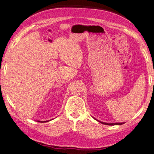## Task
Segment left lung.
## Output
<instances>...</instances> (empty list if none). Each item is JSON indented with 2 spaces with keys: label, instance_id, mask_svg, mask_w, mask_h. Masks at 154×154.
Instances as JSON below:
<instances>
[{
  "label": "left lung",
  "instance_id": "1",
  "mask_svg": "<svg viewBox=\"0 0 154 154\" xmlns=\"http://www.w3.org/2000/svg\"><path fill=\"white\" fill-rule=\"evenodd\" d=\"M94 118V117H93ZM94 119H96V121H97L98 122H100V123H102V124H104V125H123L125 122H115V123H107V122H101V121H98V120H97L96 119H95V118H94Z\"/></svg>",
  "mask_w": 154,
  "mask_h": 154
}]
</instances>
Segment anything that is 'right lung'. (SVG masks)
<instances>
[{"label": "right lung", "instance_id": "obj_1", "mask_svg": "<svg viewBox=\"0 0 154 154\" xmlns=\"http://www.w3.org/2000/svg\"><path fill=\"white\" fill-rule=\"evenodd\" d=\"M50 121H38V122H48Z\"/></svg>", "mask_w": 154, "mask_h": 154}]
</instances>
